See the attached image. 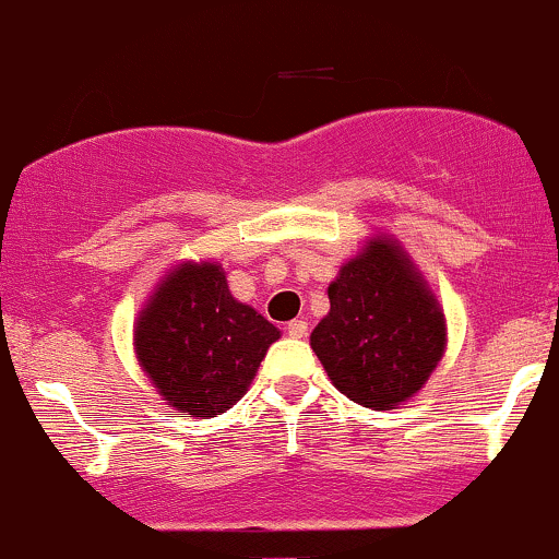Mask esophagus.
Wrapping results in <instances>:
<instances>
[{"instance_id":"esophagus-1","label":"esophagus","mask_w":559,"mask_h":559,"mask_svg":"<svg viewBox=\"0 0 559 559\" xmlns=\"http://www.w3.org/2000/svg\"><path fill=\"white\" fill-rule=\"evenodd\" d=\"M306 333H309V325H306L304 320L287 322V335H290V338H306Z\"/></svg>"}]
</instances>
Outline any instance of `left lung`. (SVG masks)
Masks as SVG:
<instances>
[{"label": "left lung", "instance_id": "8db88e82", "mask_svg": "<svg viewBox=\"0 0 559 559\" xmlns=\"http://www.w3.org/2000/svg\"><path fill=\"white\" fill-rule=\"evenodd\" d=\"M328 298L311 349L333 386L373 411L411 400L445 354L448 330L437 296L397 239H368L338 269Z\"/></svg>", "mask_w": 559, "mask_h": 559}]
</instances>
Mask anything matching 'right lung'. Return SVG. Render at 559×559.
Instances as JSON below:
<instances>
[{
    "mask_svg": "<svg viewBox=\"0 0 559 559\" xmlns=\"http://www.w3.org/2000/svg\"><path fill=\"white\" fill-rule=\"evenodd\" d=\"M280 330L229 293L221 263L183 261L162 277L135 320L148 381L183 416L213 418L248 392Z\"/></svg>",
    "mask_w": 559,
    "mask_h": 559,
    "instance_id": "add662e5",
    "label": "right lung"
}]
</instances>
